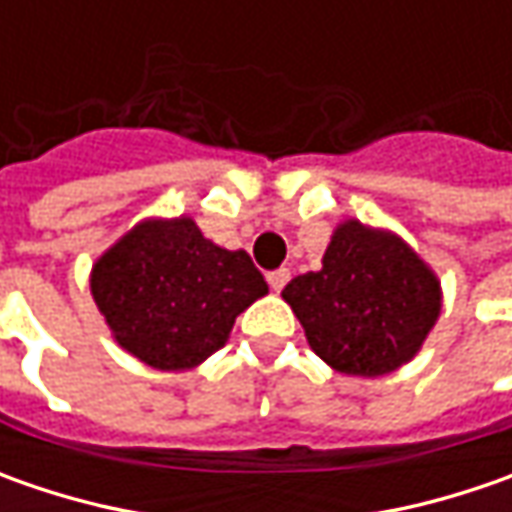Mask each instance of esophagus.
Returning a JSON list of instances; mask_svg holds the SVG:
<instances>
[{
	"mask_svg": "<svg viewBox=\"0 0 512 512\" xmlns=\"http://www.w3.org/2000/svg\"><path fill=\"white\" fill-rule=\"evenodd\" d=\"M287 279H290V270H287V267H282V270H273V273H267V285L273 287L276 293H279V290L287 285Z\"/></svg>",
	"mask_w": 512,
	"mask_h": 512,
	"instance_id": "obj_1",
	"label": "esophagus"
}]
</instances>
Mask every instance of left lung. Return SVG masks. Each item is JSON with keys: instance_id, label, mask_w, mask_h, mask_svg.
<instances>
[{"instance_id": "8db88e82", "label": "left lung", "mask_w": 512, "mask_h": 512, "mask_svg": "<svg viewBox=\"0 0 512 512\" xmlns=\"http://www.w3.org/2000/svg\"><path fill=\"white\" fill-rule=\"evenodd\" d=\"M282 299L313 353L347 376L399 370L442 313V285L416 250L356 219L336 227L322 270L290 279Z\"/></svg>"}]
</instances>
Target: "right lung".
Here are the masks:
<instances>
[{
    "label": "right lung",
    "mask_w": 512,
    "mask_h": 512,
    "mask_svg": "<svg viewBox=\"0 0 512 512\" xmlns=\"http://www.w3.org/2000/svg\"><path fill=\"white\" fill-rule=\"evenodd\" d=\"M90 293L113 339L156 370L196 367L225 347L236 316L267 293L245 250H225L193 219H150L105 250Z\"/></svg>",
    "instance_id": "obj_1"
}]
</instances>
